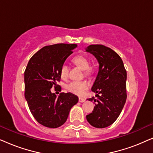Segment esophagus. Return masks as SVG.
<instances>
[{
	"mask_svg": "<svg viewBox=\"0 0 153 153\" xmlns=\"http://www.w3.org/2000/svg\"><path fill=\"white\" fill-rule=\"evenodd\" d=\"M85 101V100L83 99V98H81V97L79 98V102H84Z\"/></svg>",
	"mask_w": 153,
	"mask_h": 153,
	"instance_id": "34e87169",
	"label": "esophagus"
}]
</instances>
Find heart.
Listing matches in <instances>:
<instances>
[{"label": "heart", "instance_id": "b5f03b06", "mask_svg": "<svg viewBox=\"0 0 153 153\" xmlns=\"http://www.w3.org/2000/svg\"><path fill=\"white\" fill-rule=\"evenodd\" d=\"M73 62L82 70H84L85 75L91 74L93 72V68L90 67V61L86 56L84 55H77L72 59ZM69 67L67 64H62L60 69V74L62 79H65L68 76ZM89 84L87 81H71L66 85V89L69 92L76 95H82L85 91L88 88Z\"/></svg>", "mask_w": 153, "mask_h": 153}]
</instances>
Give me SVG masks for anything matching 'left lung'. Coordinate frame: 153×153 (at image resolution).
I'll return each instance as SVG.
<instances>
[{
	"label": "left lung",
	"mask_w": 153,
	"mask_h": 153,
	"mask_svg": "<svg viewBox=\"0 0 153 153\" xmlns=\"http://www.w3.org/2000/svg\"><path fill=\"white\" fill-rule=\"evenodd\" d=\"M95 56L99 62V72L92 87L97 93L88 100L95 106L86 119L92 126L104 128L112 125L120 116L127 99V72L120 56L109 47L91 45L85 50Z\"/></svg>",
	"instance_id": "obj_1"
}]
</instances>
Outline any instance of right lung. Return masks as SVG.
Returning <instances> with one entry per match:
<instances>
[{
    "label": "right lung",
    "instance_id": "add662e5",
    "mask_svg": "<svg viewBox=\"0 0 153 153\" xmlns=\"http://www.w3.org/2000/svg\"><path fill=\"white\" fill-rule=\"evenodd\" d=\"M76 44H56L46 46L33 55L24 72L25 98L29 109L39 124L57 128L68 119L71 108L79 101L76 95L61 93L57 97L51 88L61 87L60 69Z\"/></svg>",
    "mask_w": 153,
    "mask_h": 153
}]
</instances>
